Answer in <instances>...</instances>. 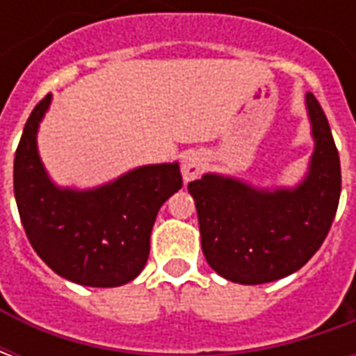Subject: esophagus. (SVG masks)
Instances as JSON below:
<instances>
[{"mask_svg": "<svg viewBox=\"0 0 356 356\" xmlns=\"http://www.w3.org/2000/svg\"><path fill=\"white\" fill-rule=\"evenodd\" d=\"M206 170V156L198 152V150H188L183 156L181 162V173L185 181H194L202 175V171Z\"/></svg>", "mask_w": 356, "mask_h": 356, "instance_id": "34e87169", "label": "esophagus"}]
</instances>
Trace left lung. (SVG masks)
<instances>
[{
  "instance_id": "obj_1",
  "label": "left lung",
  "mask_w": 356,
  "mask_h": 356,
  "mask_svg": "<svg viewBox=\"0 0 356 356\" xmlns=\"http://www.w3.org/2000/svg\"><path fill=\"white\" fill-rule=\"evenodd\" d=\"M305 106L314 150L296 186L259 188L219 173L188 183L204 257L231 282L265 284L299 270L322 246L336 217L339 154L313 93L305 95Z\"/></svg>"
}]
</instances>
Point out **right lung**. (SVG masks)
Wrapping results in <instances>:
<instances>
[{"label": "right lung", "mask_w": 356, "mask_h": 356, "mask_svg": "<svg viewBox=\"0 0 356 356\" xmlns=\"http://www.w3.org/2000/svg\"><path fill=\"white\" fill-rule=\"evenodd\" d=\"M51 93L35 104L15 152V200L35 254L58 276L93 288L131 282L145 268L163 202L183 186L179 163H150L93 188L53 183L38 152Z\"/></svg>", "instance_id": "right-lung-1"}]
</instances>
